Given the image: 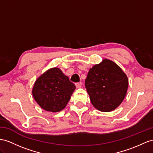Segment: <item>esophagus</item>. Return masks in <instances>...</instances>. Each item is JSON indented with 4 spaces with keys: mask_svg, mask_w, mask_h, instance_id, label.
<instances>
[{
    "mask_svg": "<svg viewBox=\"0 0 153 153\" xmlns=\"http://www.w3.org/2000/svg\"><path fill=\"white\" fill-rule=\"evenodd\" d=\"M81 83H76V88H81Z\"/></svg>",
    "mask_w": 153,
    "mask_h": 153,
    "instance_id": "obj_1",
    "label": "esophagus"
}]
</instances>
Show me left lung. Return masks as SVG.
I'll list each match as a JSON object with an SVG mask.
<instances>
[{
  "mask_svg": "<svg viewBox=\"0 0 153 153\" xmlns=\"http://www.w3.org/2000/svg\"><path fill=\"white\" fill-rule=\"evenodd\" d=\"M128 85L126 74L108 59L90 69L85 79L92 104L102 112L112 111L119 106L126 96Z\"/></svg>",
  "mask_w": 153,
  "mask_h": 153,
  "instance_id": "1",
  "label": "left lung"
}]
</instances>
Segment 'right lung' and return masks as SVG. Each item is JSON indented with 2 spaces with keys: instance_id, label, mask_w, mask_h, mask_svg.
I'll return each instance as SVG.
<instances>
[{
  "instance_id": "1",
  "label": "right lung",
  "mask_w": 153,
  "mask_h": 153,
  "mask_svg": "<svg viewBox=\"0 0 153 153\" xmlns=\"http://www.w3.org/2000/svg\"><path fill=\"white\" fill-rule=\"evenodd\" d=\"M76 86L58 68L48 70L34 84L32 94L42 108L52 112L65 108Z\"/></svg>"
}]
</instances>
